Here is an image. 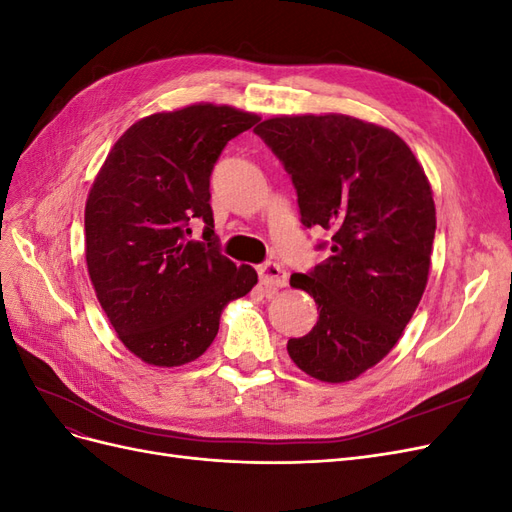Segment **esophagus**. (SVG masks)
I'll return each instance as SVG.
<instances>
[{
  "mask_svg": "<svg viewBox=\"0 0 512 512\" xmlns=\"http://www.w3.org/2000/svg\"><path fill=\"white\" fill-rule=\"evenodd\" d=\"M258 277H260V284L267 288V292H275L288 284V273L280 265H275V262L260 265Z\"/></svg>",
  "mask_w": 512,
  "mask_h": 512,
  "instance_id": "34e87169",
  "label": "esophagus"
}]
</instances>
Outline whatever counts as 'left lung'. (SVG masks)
Segmentation results:
<instances>
[{"label": "left lung", "mask_w": 512, "mask_h": 512, "mask_svg": "<svg viewBox=\"0 0 512 512\" xmlns=\"http://www.w3.org/2000/svg\"><path fill=\"white\" fill-rule=\"evenodd\" d=\"M254 132L292 177L303 226L331 235L327 260L290 275L320 309L312 331L288 339L290 359L322 382L359 378L393 350L425 292L429 179L393 130L356 117L280 115Z\"/></svg>", "instance_id": "obj_1"}]
</instances>
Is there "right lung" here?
Wrapping results in <instances>:
<instances>
[{
	"instance_id": "add662e5",
	"label": "right lung",
	"mask_w": 512,
	"mask_h": 512,
	"mask_svg": "<svg viewBox=\"0 0 512 512\" xmlns=\"http://www.w3.org/2000/svg\"><path fill=\"white\" fill-rule=\"evenodd\" d=\"M260 117L200 102L143 117L121 134L85 205V258L121 344L156 367L196 361L218 335L222 309L258 275L220 252L209 177L230 138ZM192 219L203 242L184 237Z\"/></svg>"
}]
</instances>
